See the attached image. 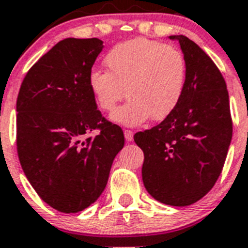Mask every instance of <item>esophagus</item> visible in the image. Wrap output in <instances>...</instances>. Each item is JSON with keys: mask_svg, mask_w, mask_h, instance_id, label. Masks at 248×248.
I'll list each match as a JSON object with an SVG mask.
<instances>
[{"mask_svg": "<svg viewBox=\"0 0 248 248\" xmlns=\"http://www.w3.org/2000/svg\"><path fill=\"white\" fill-rule=\"evenodd\" d=\"M124 139H126V141H132L134 140V131L131 130H124Z\"/></svg>", "mask_w": 248, "mask_h": 248, "instance_id": "34e87169", "label": "esophagus"}]
</instances>
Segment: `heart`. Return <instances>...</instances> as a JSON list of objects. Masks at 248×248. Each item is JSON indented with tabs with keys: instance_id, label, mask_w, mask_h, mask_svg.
Here are the masks:
<instances>
[{
	"instance_id": "1",
	"label": "heart",
	"mask_w": 248,
	"mask_h": 248,
	"mask_svg": "<svg viewBox=\"0 0 248 248\" xmlns=\"http://www.w3.org/2000/svg\"><path fill=\"white\" fill-rule=\"evenodd\" d=\"M104 63L108 71L93 70L88 82L104 112H112L127 94L130 100L110 116L116 124L166 120L182 99L187 66L182 52L172 46L145 38L127 40L112 48Z\"/></svg>"
}]
</instances>
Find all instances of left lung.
I'll return each mask as SVG.
<instances>
[{
  "instance_id": "1",
  "label": "left lung",
  "mask_w": 248,
  "mask_h": 248,
  "mask_svg": "<svg viewBox=\"0 0 248 248\" xmlns=\"http://www.w3.org/2000/svg\"><path fill=\"white\" fill-rule=\"evenodd\" d=\"M178 40L186 61V86L170 117L134 136L144 152L142 182L155 200L187 206L213 188L222 173L232 118L224 78L208 54L185 35Z\"/></svg>"
}]
</instances>
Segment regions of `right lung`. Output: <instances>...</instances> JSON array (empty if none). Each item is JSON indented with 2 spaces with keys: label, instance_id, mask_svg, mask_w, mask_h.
<instances>
[{
  "label": "right lung",
  "instance_id": "obj_1",
  "mask_svg": "<svg viewBox=\"0 0 248 248\" xmlns=\"http://www.w3.org/2000/svg\"><path fill=\"white\" fill-rule=\"evenodd\" d=\"M103 42L66 38L30 68L16 102V145L26 178L40 199L61 213L95 202L124 145L117 124L102 117L89 74ZM94 129L95 138L82 139Z\"/></svg>",
  "mask_w": 248,
  "mask_h": 248
}]
</instances>
